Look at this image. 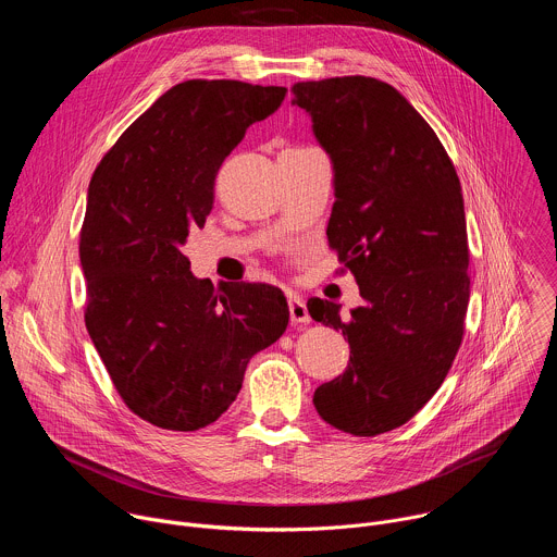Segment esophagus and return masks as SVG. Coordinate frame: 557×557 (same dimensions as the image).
I'll use <instances>...</instances> for the list:
<instances>
[{
    "label": "esophagus",
    "instance_id": "34e87169",
    "mask_svg": "<svg viewBox=\"0 0 557 557\" xmlns=\"http://www.w3.org/2000/svg\"><path fill=\"white\" fill-rule=\"evenodd\" d=\"M288 310H290V322H293V324H308V322H310L308 308H306V304H304L299 297H290Z\"/></svg>",
    "mask_w": 557,
    "mask_h": 557
}]
</instances>
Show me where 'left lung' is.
<instances>
[{
    "instance_id": "8db88e82",
    "label": "left lung",
    "mask_w": 557,
    "mask_h": 557,
    "mask_svg": "<svg viewBox=\"0 0 557 557\" xmlns=\"http://www.w3.org/2000/svg\"><path fill=\"white\" fill-rule=\"evenodd\" d=\"M293 103L331 153L329 247L359 284L348 320L308 299L314 322L350 344L344 374L314 389L333 428L376 436L408 423L441 387L465 333L469 245L451 158L404 95L372 76L299 82Z\"/></svg>"
}]
</instances>
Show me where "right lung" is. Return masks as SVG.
<instances>
[{
	"mask_svg": "<svg viewBox=\"0 0 557 557\" xmlns=\"http://www.w3.org/2000/svg\"><path fill=\"white\" fill-rule=\"evenodd\" d=\"M286 97L280 86L189 78L143 112L97 165L78 233L86 326L123 399L174 432L213 423L249 359L288 326L280 288L196 280L183 251L202 228L231 149Z\"/></svg>",
	"mask_w": 557,
	"mask_h": 557,
	"instance_id": "1",
	"label": "right lung"
}]
</instances>
